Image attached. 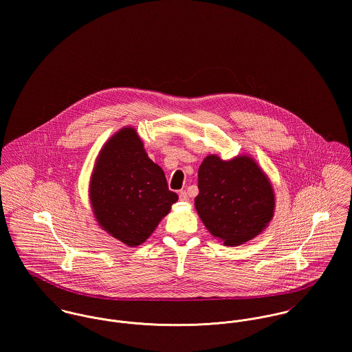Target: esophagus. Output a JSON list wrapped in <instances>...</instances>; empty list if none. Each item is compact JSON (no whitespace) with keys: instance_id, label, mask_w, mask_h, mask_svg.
<instances>
[{"instance_id":"esophagus-1","label":"esophagus","mask_w":352,"mask_h":352,"mask_svg":"<svg viewBox=\"0 0 352 352\" xmlns=\"http://www.w3.org/2000/svg\"><path fill=\"white\" fill-rule=\"evenodd\" d=\"M179 199H181V201H188V199H189V195H188V193H186L185 190H181V192H179Z\"/></svg>"}]
</instances>
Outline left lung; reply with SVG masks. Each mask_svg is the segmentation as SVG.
<instances>
[{"label": "left lung", "instance_id": "1", "mask_svg": "<svg viewBox=\"0 0 352 352\" xmlns=\"http://www.w3.org/2000/svg\"><path fill=\"white\" fill-rule=\"evenodd\" d=\"M195 205L206 230L234 247L261 234L272 221L273 186L252 157L223 160L208 155L198 168Z\"/></svg>", "mask_w": 352, "mask_h": 352}]
</instances>
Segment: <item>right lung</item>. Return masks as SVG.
Wrapping results in <instances>:
<instances>
[{
  "mask_svg": "<svg viewBox=\"0 0 352 352\" xmlns=\"http://www.w3.org/2000/svg\"><path fill=\"white\" fill-rule=\"evenodd\" d=\"M89 195L101 228L129 247L146 241L178 199L132 126L120 129L100 151Z\"/></svg>",
  "mask_w": 352,
  "mask_h": 352,
  "instance_id": "obj_1",
  "label": "right lung"
}]
</instances>
